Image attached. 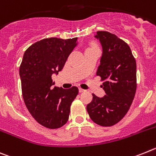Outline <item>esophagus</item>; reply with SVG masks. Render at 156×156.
Masks as SVG:
<instances>
[{
	"label": "esophagus",
	"mask_w": 156,
	"mask_h": 156,
	"mask_svg": "<svg viewBox=\"0 0 156 156\" xmlns=\"http://www.w3.org/2000/svg\"><path fill=\"white\" fill-rule=\"evenodd\" d=\"M86 91V90H85V89H82V88H79V92L80 93H83V92H85Z\"/></svg>",
	"instance_id": "esophagus-1"
}]
</instances>
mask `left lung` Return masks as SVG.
<instances>
[{
    "label": "left lung",
    "instance_id": "1",
    "mask_svg": "<svg viewBox=\"0 0 156 156\" xmlns=\"http://www.w3.org/2000/svg\"><path fill=\"white\" fill-rule=\"evenodd\" d=\"M103 55L97 75L101 77L106 95L97 97L87 104L90 119L101 126L119 122L129 111L136 89V64L129 46L108 31H97Z\"/></svg>",
    "mask_w": 156,
    "mask_h": 156
}]
</instances>
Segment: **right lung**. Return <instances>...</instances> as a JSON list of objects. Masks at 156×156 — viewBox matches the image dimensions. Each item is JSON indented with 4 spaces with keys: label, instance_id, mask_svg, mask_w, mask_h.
Listing matches in <instances>:
<instances>
[{
    "label": "right lung",
    "instance_id": "right-lung-1",
    "mask_svg": "<svg viewBox=\"0 0 156 156\" xmlns=\"http://www.w3.org/2000/svg\"><path fill=\"white\" fill-rule=\"evenodd\" d=\"M77 37H49L31 44L20 67L22 94L34 119L48 129H58L68 121L70 105L78 89L52 87V75L63 69L76 46Z\"/></svg>",
    "mask_w": 156,
    "mask_h": 156
}]
</instances>
